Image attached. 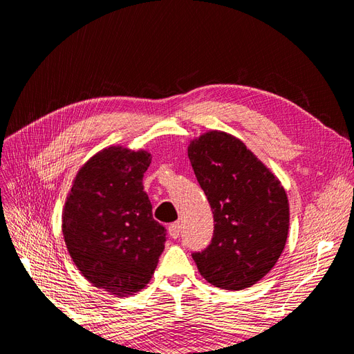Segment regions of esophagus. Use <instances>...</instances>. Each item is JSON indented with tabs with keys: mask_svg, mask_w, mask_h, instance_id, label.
I'll return each instance as SVG.
<instances>
[{
	"mask_svg": "<svg viewBox=\"0 0 354 354\" xmlns=\"http://www.w3.org/2000/svg\"><path fill=\"white\" fill-rule=\"evenodd\" d=\"M168 232H169V236H171V238L177 239V238L180 236V232H181V224H180L178 221H176V223H173V224H169Z\"/></svg>",
	"mask_w": 354,
	"mask_h": 354,
	"instance_id": "1",
	"label": "esophagus"
}]
</instances>
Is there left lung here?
Returning <instances> with one entry per match:
<instances>
[{
    "mask_svg": "<svg viewBox=\"0 0 354 354\" xmlns=\"http://www.w3.org/2000/svg\"><path fill=\"white\" fill-rule=\"evenodd\" d=\"M187 155L216 223L209 245L192 257L207 282L232 291L250 288L273 269L285 248V189L230 134H203L190 143Z\"/></svg>",
    "mask_w": 354,
    "mask_h": 354,
    "instance_id": "obj_1",
    "label": "left lung"
}]
</instances>
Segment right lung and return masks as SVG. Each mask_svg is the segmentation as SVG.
Segmentation results:
<instances>
[{"label": "right lung", "mask_w": 354, "mask_h": 354, "mask_svg": "<svg viewBox=\"0 0 354 354\" xmlns=\"http://www.w3.org/2000/svg\"><path fill=\"white\" fill-rule=\"evenodd\" d=\"M149 165L145 151L104 149L78 171L63 209L62 230L73 263L94 286L118 297L149 283L167 241L143 190Z\"/></svg>", "instance_id": "1"}]
</instances>
